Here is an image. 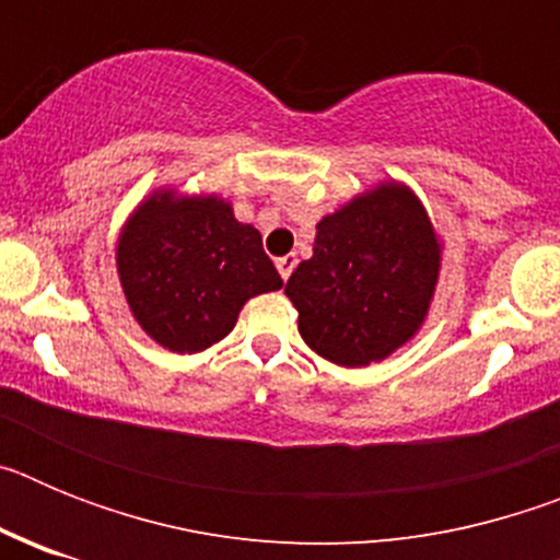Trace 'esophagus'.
<instances>
[{"label": "esophagus", "instance_id": "34e87169", "mask_svg": "<svg viewBox=\"0 0 560 560\" xmlns=\"http://www.w3.org/2000/svg\"><path fill=\"white\" fill-rule=\"evenodd\" d=\"M294 266H296V255L277 257V271H280V277H283V280H289L291 271H294Z\"/></svg>", "mask_w": 560, "mask_h": 560}]
</instances>
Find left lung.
I'll return each mask as SVG.
<instances>
[{"instance_id":"obj_1","label":"left lung","mask_w":560,"mask_h":560,"mask_svg":"<svg viewBox=\"0 0 560 560\" xmlns=\"http://www.w3.org/2000/svg\"><path fill=\"white\" fill-rule=\"evenodd\" d=\"M440 275V237L409 187L384 182L316 224L314 255L285 294L300 336L339 368L387 359L420 330Z\"/></svg>"}]
</instances>
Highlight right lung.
<instances>
[{"instance_id": "add662e5", "label": "right lung", "mask_w": 560, "mask_h": 560, "mask_svg": "<svg viewBox=\"0 0 560 560\" xmlns=\"http://www.w3.org/2000/svg\"><path fill=\"white\" fill-rule=\"evenodd\" d=\"M117 275L133 319L173 353L224 339L246 300L283 285L264 237L219 196L153 190L117 237Z\"/></svg>"}]
</instances>
